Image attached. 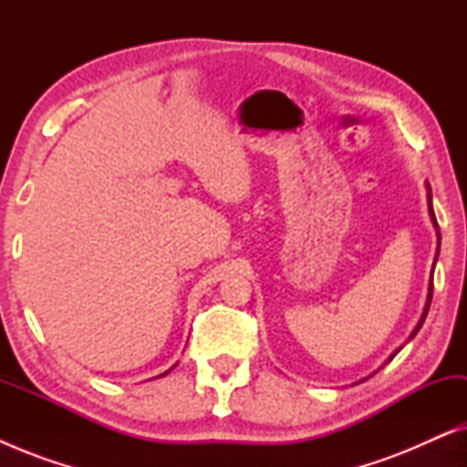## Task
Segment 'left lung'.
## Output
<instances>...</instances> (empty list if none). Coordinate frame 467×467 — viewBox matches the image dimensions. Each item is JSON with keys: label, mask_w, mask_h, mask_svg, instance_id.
I'll list each match as a JSON object with an SVG mask.
<instances>
[{"label": "left lung", "mask_w": 467, "mask_h": 467, "mask_svg": "<svg viewBox=\"0 0 467 467\" xmlns=\"http://www.w3.org/2000/svg\"><path fill=\"white\" fill-rule=\"evenodd\" d=\"M427 187V206H430V216H431V223H433V227H436V235H438V253H440V229H438V221H436V214H433V208H431V189H430V182L425 184ZM438 253H436V259H433V267H436V261H438ZM431 293H433V270H431V278H430V289H427V302H425V308H423V315H420V318H419V323H417V327L412 329V334L408 336V342L412 340L414 336H417V331L420 329V325H423V321H425V317H427V312H430V304H431ZM401 350V347L395 350V353L389 357V361L393 359L395 355H398ZM369 379V376H368ZM368 379H363V380H368ZM363 380H359V382H363Z\"/></svg>", "instance_id": "obj_1"}]
</instances>
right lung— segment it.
<instances>
[{"label": "right lung", "mask_w": 467, "mask_h": 467, "mask_svg": "<svg viewBox=\"0 0 467 467\" xmlns=\"http://www.w3.org/2000/svg\"><path fill=\"white\" fill-rule=\"evenodd\" d=\"M171 369V368H170ZM170 369H168V372H163V374H159V376H165V374H170Z\"/></svg>", "instance_id": "obj_1"}]
</instances>
